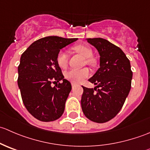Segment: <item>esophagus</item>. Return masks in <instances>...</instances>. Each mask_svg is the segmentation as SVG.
I'll use <instances>...</instances> for the list:
<instances>
[{
    "instance_id": "34e87169",
    "label": "esophagus",
    "mask_w": 150,
    "mask_h": 150,
    "mask_svg": "<svg viewBox=\"0 0 150 150\" xmlns=\"http://www.w3.org/2000/svg\"><path fill=\"white\" fill-rule=\"evenodd\" d=\"M76 86H77V84L74 83H72V88H75Z\"/></svg>"
}]
</instances>
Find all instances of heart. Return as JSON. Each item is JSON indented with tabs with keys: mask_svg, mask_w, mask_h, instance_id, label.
I'll return each instance as SVG.
<instances>
[{
	"mask_svg": "<svg viewBox=\"0 0 150 150\" xmlns=\"http://www.w3.org/2000/svg\"><path fill=\"white\" fill-rule=\"evenodd\" d=\"M73 49L76 52L82 54L86 57V64H93L94 60L92 58L93 51L90 47L85 46V45H76L73 47ZM57 62L58 65L62 68H65L67 66L68 57L64 51H60L58 53L57 57ZM90 72L88 68H82V69H71L66 72L65 77L67 80L71 82L78 83H81L86 79L89 75Z\"/></svg>",
	"mask_w": 150,
	"mask_h": 150,
	"instance_id": "b5f03b06",
	"label": "heart"
}]
</instances>
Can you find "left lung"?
Instances as JSON below:
<instances>
[{"label":"left lung","mask_w":150,"mask_h":150,"mask_svg":"<svg viewBox=\"0 0 150 150\" xmlns=\"http://www.w3.org/2000/svg\"><path fill=\"white\" fill-rule=\"evenodd\" d=\"M86 40L99 52L100 67L88 79L96 87L83 86L81 107L87 118L103 123L121 110L131 90L133 72L130 61L119 47L101 38Z\"/></svg>","instance_id":"left-lung-1"}]
</instances>
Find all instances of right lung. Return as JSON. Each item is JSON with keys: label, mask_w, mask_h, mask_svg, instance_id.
I'll return each instance as SVG.
<instances>
[{"label": "right lung", "mask_w": 150, "mask_h": 150, "mask_svg": "<svg viewBox=\"0 0 150 150\" xmlns=\"http://www.w3.org/2000/svg\"><path fill=\"white\" fill-rule=\"evenodd\" d=\"M78 38L48 36L36 40L22 54L18 86L25 107L38 120L50 122L62 115L72 89L57 62L60 50ZM62 83L52 87L51 82Z\"/></svg>", "instance_id": "right-lung-1"}]
</instances>
